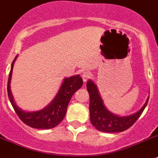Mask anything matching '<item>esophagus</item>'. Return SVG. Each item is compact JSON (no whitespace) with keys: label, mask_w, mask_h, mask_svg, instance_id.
<instances>
[{"label":"esophagus","mask_w":158,"mask_h":158,"mask_svg":"<svg viewBox=\"0 0 158 158\" xmlns=\"http://www.w3.org/2000/svg\"><path fill=\"white\" fill-rule=\"evenodd\" d=\"M90 77H91V72H90V71H84L83 72V74H82V78H83L84 82H87Z\"/></svg>","instance_id":"1"}]
</instances>
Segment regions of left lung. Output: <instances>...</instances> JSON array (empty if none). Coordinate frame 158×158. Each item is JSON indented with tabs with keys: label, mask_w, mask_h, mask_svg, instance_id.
I'll return each instance as SVG.
<instances>
[{
	"label": "left lung",
	"mask_w": 158,
	"mask_h": 158,
	"mask_svg": "<svg viewBox=\"0 0 158 158\" xmlns=\"http://www.w3.org/2000/svg\"><path fill=\"white\" fill-rule=\"evenodd\" d=\"M87 88L90 95V120L91 124L97 130L102 132L118 133L127 130L135 123L141 116L149 98L139 111L127 117H120L110 113L103 105L102 98H100L98 90L92 81L89 80Z\"/></svg>",
	"instance_id": "obj_1"
}]
</instances>
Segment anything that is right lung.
<instances>
[{
	"label": "right lung",
	"mask_w": 158,
	"mask_h": 158,
	"mask_svg": "<svg viewBox=\"0 0 158 158\" xmlns=\"http://www.w3.org/2000/svg\"><path fill=\"white\" fill-rule=\"evenodd\" d=\"M16 57L12 63L11 70L9 72V80L7 85L8 95L13 109L18 115L20 120L27 126L35 129H52L56 127L62 122L67 113L68 106L71 97L76 90L83 86V79L79 75H75L70 78L64 79V83L61 85L59 92L53 99V101L44 110L39 111L25 112L16 106L14 102L13 95L10 90V82L13 72V64Z\"/></svg>",
	"instance_id": "obj_1"
}]
</instances>
